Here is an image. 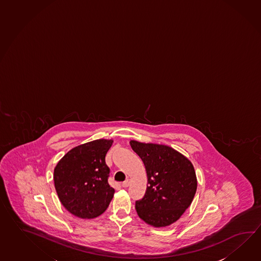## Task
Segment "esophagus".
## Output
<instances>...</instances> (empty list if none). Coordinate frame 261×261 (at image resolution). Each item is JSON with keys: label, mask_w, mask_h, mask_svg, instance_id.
Listing matches in <instances>:
<instances>
[{"label": "esophagus", "mask_w": 261, "mask_h": 261, "mask_svg": "<svg viewBox=\"0 0 261 261\" xmlns=\"http://www.w3.org/2000/svg\"><path fill=\"white\" fill-rule=\"evenodd\" d=\"M130 185V179H126L125 181H123L122 183V188H127Z\"/></svg>", "instance_id": "1"}]
</instances>
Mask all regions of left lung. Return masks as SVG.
<instances>
[{"mask_svg": "<svg viewBox=\"0 0 261 261\" xmlns=\"http://www.w3.org/2000/svg\"><path fill=\"white\" fill-rule=\"evenodd\" d=\"M130 145L145 165L148 185L136 210L146 223L164 228L175 223L192 203L197 177L192 162L166 145L131 140Z\"/></svg>", "mask_w": 261, "mask_h": 261, "instance_id": "obj_1", "label": "left lung"}]
</instances>
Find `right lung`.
<instances>
[{"label": "right lung", "instance_id": "add662e5", "mask_svg": "<svg viewBox=\"0 0 261 261\" xmlns=\"http://www.w3.org/2000/svg\"><path fill=\"white\" fill-rule=\"evenodd\" d=\"M112 139H96L70 149L54 169V183L59 201L69 213L85 219L106 211L114 195L109 185L107 152Z\"/></svg>", "mask_w": 261, "mask_h": 261}]
</instances>
